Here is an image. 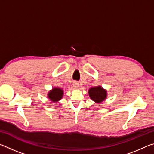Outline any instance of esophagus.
Here are the masks:
<instances>
[{
    "mask_svg": "<svg viewBox=\"0 0 154 154\" xmlns=\"http://www.w3.org/2000/svg\"><path fill=\"white\" fill-rule=\"evenodd\" d=\"M73 86L75 88H79V83H78L77 82H73Z\"/></svg>",
    "mask_w": 154,
    "mask_h": 154,
    "instance_id": "esophagus-1",
    "label": "esophagus"
}]
</instances>
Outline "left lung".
<instances>
[{"label": "left lung", "mask_w": 154, "mask_h": 154, "mask_svg": "<svg viewBox=\"0 0 154 154\" xmlns=\"http://www.w3.org/2000/svg\"><path fill=\"white\" fill-rule=\"evenodd\" d=\"M89 95L92 100L100 103L106 97V91L100 86L93 87L89 90Z\"/></svg>", "instance_id": "obj_1"}]
</instances>
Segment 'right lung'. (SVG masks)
I'll return each mask as SVG.
<instances>
[{"label":"right lung","mask_w":154,"mask_h":154,"mask_svg":"<svg viewBox=\"0 0 154 154\" xmlns=\"http://www.w3.org/2000/svg\"><path fill=\"white\" fill-rule=\"evenodd\" d=\"M62 95H63V90L60 88H55L49 92L48 98L53 102H57L62 98Z\"/></svg>","instance_id":"right-lung-1"}]
</instances>
